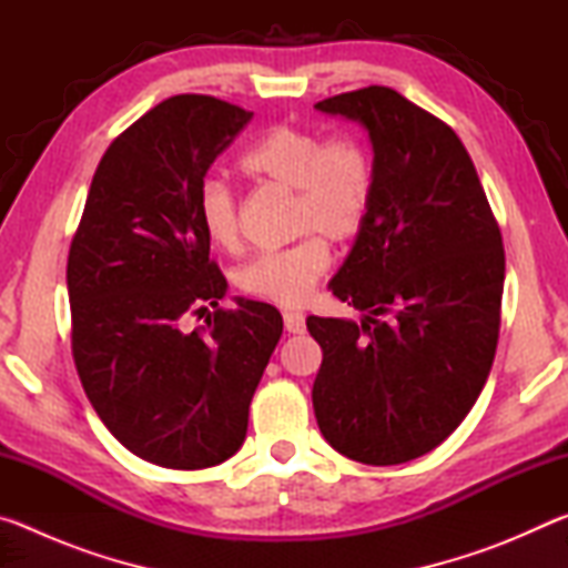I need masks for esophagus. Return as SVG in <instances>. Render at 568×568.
I'll return each instance as SVG.
<instances>
[{
    "instance_id": "34e87169",
    "label": "esophagus",
    "mask_w": 568,
    "mask_h": 568,
    "mask_svg": "<svg viewBox=\"0 0 568 568\" xmlns=\"http://www.w3.org/2000/svg\"><path fill=\"white\" fill-rule=\"evenodd\" d=\"M283 323H285V331H287V333H293V335L305 333V315H303V313L285 311V313H283Z\"/></svg>"
}]
</instances>
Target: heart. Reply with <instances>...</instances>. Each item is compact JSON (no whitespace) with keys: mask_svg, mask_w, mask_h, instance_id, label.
I'll list each match as a JSON object with an SVG mask.
<instances>
[{"mask_svg":"<svg viewBox=\"0 0 568 568\" xmlns=\"http://www.w3.org/2000/svg\"><path fill=\"white\" fill-rule=\"evenodd\" d=\"M247 175L295 190V245L255 255L240 267L243 293L277 305H301L328 271L331 250L321 235L345 243L361 233L376 200V165L365 142L297 124H275L243 155ZM197 215L217 247L237 245V203L223 180L210 178L197 192ZM320 235L315 236L314 233Z\"/></svg>","mask_w":568,"mask_h":568,"instance_id":"obj_1","label":"heart"}]
</instances>
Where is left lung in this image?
Masks as SVG:
<instances>
[{
  "instance_id": "1",
  "label": "left lung",
  "mask_w": 568,
  "mask_h": 568,
  "mask_svg": "<svg viewBox=\"0 0 568 568\" xmlns=\"http://www.w3.org/2000/svg\"><path fill=\"white\" fill-rule=\"evenodd\" d=\"M368 132L376 200L328 287L361 323L307 318L323 348L321 434L368 466L418 458L454 434L491 371L506 257L458 134L390 88L315 104Z\"/></svg>"
}]
</instances>
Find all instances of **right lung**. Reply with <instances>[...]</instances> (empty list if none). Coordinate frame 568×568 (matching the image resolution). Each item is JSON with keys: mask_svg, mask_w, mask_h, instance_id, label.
<instances>
[{"mask_svg": "<svg viewBox=\"0 0 568 568\" xmlns=\"http://www.w3.org/2000/svg\"><path fill=\"white\" fill-rule=\"evenodd\" d=\"M253 112L175 94L112 142L94 172L67 261L72 353L104 426L150 464L195 470L243 446L247 410L283 333L273 305L235 297L210 261L197 192Z\"/></svg>", "mask_w": 568, "mask_h": 568, "instance_id": "obj_1", "label": "right lung"}]
</instances>
